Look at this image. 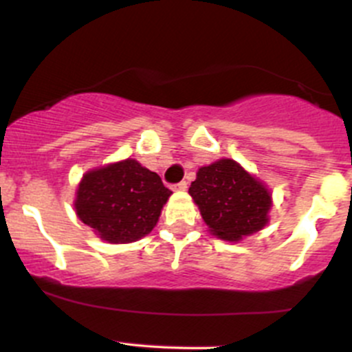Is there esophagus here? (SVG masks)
<instances>
[{"instance_id": "obj_1", "label": "esophagus", "mask_w": 352, "mask_h": 352, "mask_svg": "<svg viewBox=\"0 0 352 352\" xmlns=\"http://www.w3.org/2000/svg\"><path fill=\"white\" fill-rule=\"evenodd\" d=\"M172 189L179 190V192H182V190H187V182H186V180H182V182H179V184H173Z\"/></svg>"}]
</instances>
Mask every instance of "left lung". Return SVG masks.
Returning <instances> with one entry per match:
<instances>
[{"instance_id":"8db88e82","label":"left lung","mask_w":352,"mask_h":352,"mask_svg":"<svg viewBox=\"0 0 352 352\" xmlns=\"http://www.w3.org/2000/svg\"><path fill=\"white\" fill-rule=\"evenodd\" d=\"M189 194L209 232L221 240L239 242L269 221L271 192L235 160L221 158L201 166Z\"/></svg>"}]
</instances>
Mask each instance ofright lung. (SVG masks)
<instances>
[{"label":"right lung","instance_id":"1","mask_svg":"<svg viewBox=\"0 0 352 352\" xmlns=\"http://www.w3.org/2000/svg\"><path fill=\"white\" fill-rule=\"evenodd\" d=\"M170 194L158 173L127 158L85 173L74 209L102 240L131 243L155 228Z\"/></svg>","mask_w":352,"mask_h":352}]
</instances>
